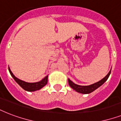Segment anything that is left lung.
I'll list each match as a JSON object with an SVG mask.
<instances>
[{
	"instance_id": "obj_1",
	"label": "left lung",
	"mask_w": 121,
	"mask_h": 121,
	"mask_svg": "<svg viewBox=\"0 0 121 121\" xmlns=\"http://www.w3.org/2000/svg\"><path fill=\"white\" fill-rule=\"evenodd\" d=\"M111 71L108 73L107 75L105 76V77L102 78L101 80L95 83L94 84L90 85H87V86H82V85H79L75 84L72 81L70 80V79H68V83L71 87H72L73 90H75L76 92H78V93H81V94H90L91 92H94V90H96L97 88H98L99 86H100L102 85L104 83L105 81L107 80L109 78L110 74H111Z\"/></svg>"
}]
</instances>
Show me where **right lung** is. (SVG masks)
Returning <instances> with one entry per match:
<instances>
[{
	"label": "right lung",
	"mask_w": 121,
	"mask_h": 121,
	"mask_svg": "<svg viewBox=\"0 0 121 121\" xmlns=\"http://www.w3.org/2000/svg\"><path fill=\"white\" fill-rule=\"evenodd\" d=\"M9 71L11 76L15 80L16 82L20 86H21L24 90L28 91V92H34V91H36V90H40L41 88L45 86L48 83V75L44 78L42 80L39 81L38 82L28 83L24 81H22L21 80L17 78H16L14 75V74L12 73V72H11V70H10L9 68Z\"/></svg>",
	"instance_id": "obj_1"
}]
</instances>
